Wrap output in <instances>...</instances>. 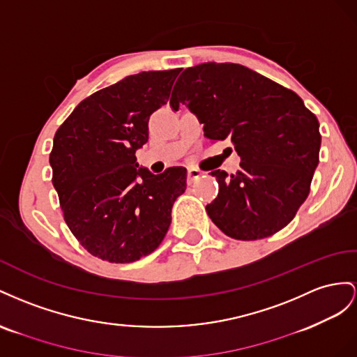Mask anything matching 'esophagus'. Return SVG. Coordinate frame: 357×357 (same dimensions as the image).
<instances>
[{"label":"esophagus","instance_id":"esophagus-1","mask_svg":"<svg viewBox=\"0 0 357 357\" xmlns=\"http://www.w3.org/2000/svg\"><path fill=\"white\" fill-rule=\"evenodd\" d=\"M203 175V172L196 167H188V184H192L196 179H199Z\"/></svg>","mask_w":357,"mask_h":357}]
</instances>
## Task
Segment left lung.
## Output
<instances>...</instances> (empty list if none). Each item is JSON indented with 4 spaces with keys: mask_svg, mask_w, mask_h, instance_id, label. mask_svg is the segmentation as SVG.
<instances>
[{
    "mask_svg": "<svg viewBox=\"0 0 357 357\" xmlns=\"http://www.w3.org/2000/svg\"><path fill=\"white\" fill-rule=\"evenodd\" d=\"M185 105L205 136L229 140L241 169L211 172L218 196L206 205L212 222L238 241L275 235L307 200L319 165V119L302 98L241 64L205 63L178 77L170 107Z\"/></svg>",
    "mask_w": 357,
    "mask_h": 357,
    "instance_id": "8db88e82",
    "label": "left lung"
}]
</instances>
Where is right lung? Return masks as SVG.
Segmentation results:
<instances>
[{"label": "right lung", "instance_id": "right-lung-1", "mask_svg": "<svg viewBox=\"0 0 357 357\" xmlns=\"http://www.w3.org/2000/svg\"><path fill=\"white\" fill-rule=\"evenodd\" d=\"M179 71L127 76L80 101L56 130L52 184L70 231L94 257L136 261L166 236L173 203L187 188V169L152 175L137 169L135 154Z\"/></svg>", "mask_w": 357, "mask_h": 357}]
</instances>
